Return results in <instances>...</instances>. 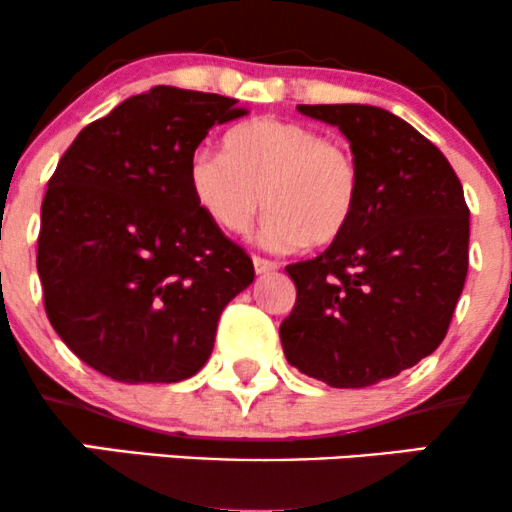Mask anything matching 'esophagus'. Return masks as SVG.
<instances>
[{"mask_svg":"<svg viewBox=\"0 0 512 512\" xmlns=\"http://www.w3.org/2000/svg\"><path fill=\"white\" fill-rule=\"evenodd\" d=\"M252 264H255L257 274H269V272H274L276 267H279V264L272 262V260H264V257H252Z\"/></svg>","mask_w":512,"mask_h":512,"instance_id":"esophagus-1","label":"esophagus"}]
</instances>
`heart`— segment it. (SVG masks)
<instances>
[{
    "mask_svg": "<svg viewBox=\"0 0 512 512\" xmlns=\"http://www.w3.org/2000/svg\"><path fill=\"white\" fill-rule=\"evenodd\" d=\"M187 180L199 209L228 233L248 231L264 207L274 248H325L361 202V166L349 146L279 117L231 129L226 154L197 149Z\"/></svg>",
    "mask_w": 512,
    "mask_h": 512,
    "instance_id": "b5f03b06",
    "label": "heart"
}]
</instances>
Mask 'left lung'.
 I'll return each instance as SVG.
<instances>
[{
    "mask_svg": "<svg viewBox=\"0 0 512 512\" xmlns=\"http://www.w3.org/2000/svg\"><path fill=\"white\" fill-rule=\"evenodd\" d=\"M339 127L361 166L346 231L286 272L296 305L281 322L286 361L330 387L395 378L448 334L469 267L460 178L421 132L375 105H298Z\"/></svg>",
    "mask_w": 512,
    "mask_h": 512,
    "instance_id": "1",
    "label": "left lung"
}]
</instances>
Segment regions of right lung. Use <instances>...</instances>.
Here are the masks:
<instances>
[{
    "instance_id": "1",
    "label": "right lung",
    "mask_w": 512,
    "mask_h": 512,
    "mask_svg": "<svg viewBox=\"0 0 512 512\" xmlns=\"http://www.w3.org/2000/svg\"><path fill=\"white\" fill-rule=\"evenodd\" d=\"M219 93L154 86L64 151L40 209L45 313L81 361L120 383H180L207 363L228 303L255 279L199 209L190 158L248 110Z\"/></svg>"
}]
</instances>
